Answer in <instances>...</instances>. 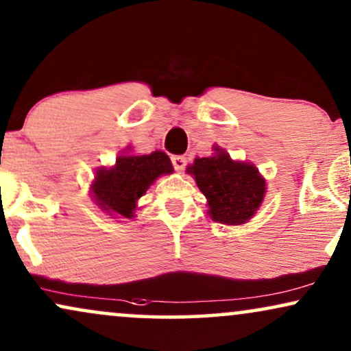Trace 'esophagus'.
Segmentation results:
<instances>
[{"instance_id": "obj_1", "label": "esophagus", "mask_w": 351, "mask_h": 351, "mask_svg": "<svg viewBox=\"0 0 351 351\" xmlns=\"http://www.w3.org/2000/svg\"><path fill=\"white\" fill-rule=\"evenodd\" d=\"M186 157L184 155H173L171 157V163H173V168H175L176 171H183L184 167H186Z\"/></svg>"}]
</instances>
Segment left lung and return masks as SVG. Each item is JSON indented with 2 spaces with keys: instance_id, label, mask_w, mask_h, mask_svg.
Masks as SVG:
<instances>
[{
  "instance_id": "8db88e82",
  "label": "left lung",
  "mask_w": 351,
  "mask_h": 351,
  "mask_svg": "<svg viewBox=\"0 0 351 351\" xmlns=\"http://www.w3.org/2000/svg\"><path fill=\"white\" fill-rule=\"evenodd\" d=\"M214 150L212 157L196 158L188 173L194 175L207 197L212 220L223 225L245 223L263 202L265 180L251 163L233 162L221 149Z\"/></svg>"
}]
</instances>
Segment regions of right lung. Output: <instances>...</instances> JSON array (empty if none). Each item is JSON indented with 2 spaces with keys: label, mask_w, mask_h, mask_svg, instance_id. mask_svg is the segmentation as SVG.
<instances>
[{
  "label": "right lung",
  "mask_w": 351,
  "mask_h": 351,
  "mask_svg": "<svg viewBox=\"0 0 351 351\" xmlns=\"http://www.w3.org/2000/svg\"><path fill=\"white\" fill-rule=\"evenodd\" d=\"M171 171L170 158L160 150L149 155H121L113 168L97 171L92 193L101 210L131 219L137 199L158 176Z\"/></svg>",
  "instance_id": "1"
}]
</instances>
